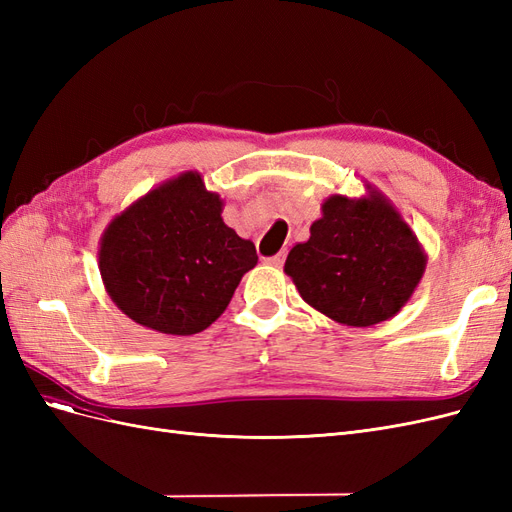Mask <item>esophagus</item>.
Masks as SVG:
<instances>
[{"label":"esophagus","mask_w":512,"mask_h":512,"mask_svg":"<svg viewBox=\"0 0 512 512\" xmlns=\"http://www.w3.org/2000/svg\"><path fill=\"white\" fill-rule=\"evenodd\" d=\"M284 260H286V252H280V254H275V256H271V258H267V262H269L271 267H282Z\"/></svg>","instance_id":"1"}]
</instances>
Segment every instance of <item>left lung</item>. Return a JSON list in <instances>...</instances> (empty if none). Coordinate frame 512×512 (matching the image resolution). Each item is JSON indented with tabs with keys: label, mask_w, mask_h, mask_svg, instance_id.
Listing matches in <instances>:
<instances>
[{
	"label": "left lung",
	"mask_w": 512,
	"mask_h": 512,
	"mask_svg": "<svg viewBox=\"0 0 512 512\" xmlns=\"http://www.w3.org/2000/svg\"><path fill=\"white\" fill-rule=\"evenodd\" d=\"M365 196L331 194L309 239L288 252L284 273L316 312L371 327L401 312L421 284L427 254L393 200L365 183Z\"/></svg>",
	"instance_id": "1"
}]
</instances>
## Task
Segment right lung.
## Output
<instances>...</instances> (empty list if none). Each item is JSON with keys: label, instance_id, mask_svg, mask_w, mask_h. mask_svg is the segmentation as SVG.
<instances>
[{"label": "right lung", "instance_id": "1", "mask_svg": "<svg viewBox=\"0 0 512 512\" xmlns=\"http://www.w3.org/2000/svg\"><path fill=\"white\" fill-rule=\"evenodd\" d=\"M222 211L203 175L185 170L108 222L98 269L123 314L164 335L200 333L224 314L258 256Z\"/></svg>", "mask_w": 512, "mask_h": 512}]
</instances>
